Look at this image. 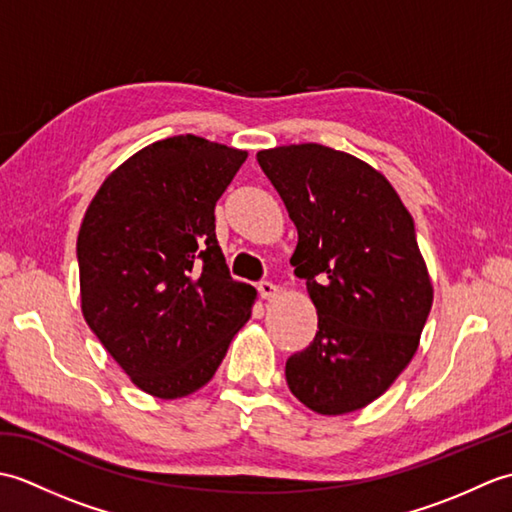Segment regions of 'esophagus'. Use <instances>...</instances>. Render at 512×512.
<instances>
[{
    "label": "esophagus",
    "mask_w": 512,
    "mask_h": 512,
    "mask_svg": "<svg viewBox=\"0 0 512 512\" xmlns=\"http://www.w3.org/2000/svg\"><path fill=\"white\" fill-rule=\"evenodd\" d=\"M257 288H259V295H262V299H268V301L279 295V288L273 284V281H262Z\"/></svg>",
    "instance_id": "obj_1"
}]
</instances>
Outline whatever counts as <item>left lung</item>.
Instances as JSON below:
<instances>
[{
  "label": "left lung",
  "mask_w": 512,
  "mask_h": 512,
  "mask_svg": "<svg viewBox=\"0 0 512 512\" xmlns=\"http://www.w3.org/2000/svg\"><path fill=\"white\" fill-rule=\"evenodd\" d=\"M257 162L297 226L290 264L319 314L314 341L286 361L288 387L321 416L363 409L411 363L431 312L411 215L383 173L345 151L284 145Z\"/></svg>",
  "instance_id": "1"
}]
</instances>
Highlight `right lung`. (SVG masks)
Segmentation results:
<instances>
[{
	"label": "right lung",
	"instance_id": "1",
	"mask_svg": "<svg viewBox=\"0 0 512 512\" xmlns=\"http://www.w3.org/2000/svg\"><path fill=\"white\" fill-rule=\"evenodd\" d=\"M248 151L184 134L118 165L85 211L79 257L85 323L129 380L162 400L220 367L257 290L228 275L215 202Z\"/></svg>",
	"mask_w": 512,
	"mask_h": 512
}]
</instances>
